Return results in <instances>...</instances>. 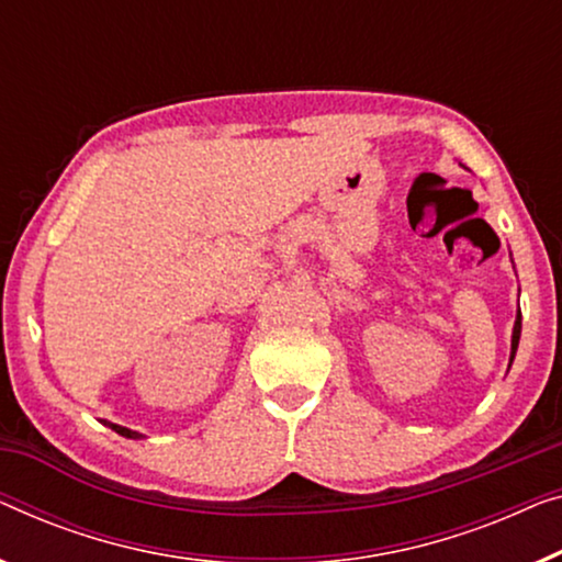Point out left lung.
<instances>
[{
	"mask_svg": "<svg viewBox=\"0 0 562 562\" xmlns=\"http://www.w3.org/2000/svg\"><path fill=\"white\" fill-rule=\"evenodd\" d=\"M519 331H522V314L517 312L515 329H512V355H509V360H515V352H517V345H519Z\"/></svg>",
	"mask_w": 562,
	"mask_h": 562,
	"instance_id": "obj_1",
	"label": "left lung"
}]
</instances>
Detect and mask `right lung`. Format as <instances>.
<instances>
[{"label":"right lung","instance_id":"1","mask_svg":"<svg viewBox=\"0 0 562 562\" xmlns=\"http://www.w3.org/2000/svg\"><path fill=\"white\" fill-rule=\"evenodd\" d=\"M105 426H109L111 430H116L119 436H126V438H144L142 434H136V430H132V428H124V426H116V423H109V420H103Z\"/></svg>","mask_w":562,"mask_h":562}]
</instances>
